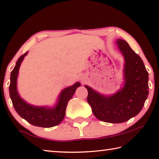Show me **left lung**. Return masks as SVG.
<instances>
[{"label":"left lung","mask_w":159,"mask_h":159,"mask_svg":"<svg viewBox=\"0 0 159 159\" xmlns=\"http://www.w3.org/2000/svg\"><path fill=\"white\" fill-rule=\"evenodd\" d=\"M116 45L124 58L123 87L110 95H102L88 85L87 100L95 116L102 121L120 123L138 115L149 95V74L140 57L124 40Z\"/></svg>","instance_id":"8db88e82"}]
</instances>
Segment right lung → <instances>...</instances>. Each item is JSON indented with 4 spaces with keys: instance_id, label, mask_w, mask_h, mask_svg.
<instances>
[{
    "instance_id": "obj_1",
    "label": "right lung",
    "mask_w": 159,
    "mask_h": 159,
    "mask_svg": "<svg viewBox=\"0 0 159 159\" xmlns=\"http://www.w3.org/2000/svg\"><path fill=\"white\" fill-rule=\"evenodd\" d=\"M28 52H26L18 59L10 74L9 92L13 107L17 114L31 125L43 128L54 127L63 120L68 102L72 98L76 88L81 85L79 82H76L61 90L54 107L34 106L28 103L19 95L17 87L19 70Z\"/></svg>"
}]
</instances>
